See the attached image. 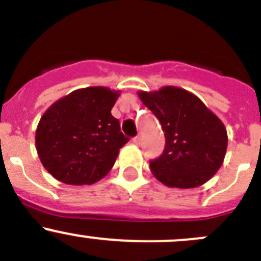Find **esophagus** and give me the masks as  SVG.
I'll return each mask as SVG.
<instances>
[{"instance_id": "1", "label": "esophagus", "mask_w": 261, "mask_h": 261, "mask_svg": "<svg viewBox=\"0 0 261 261\" xmlns=\"http://www.w3.org/2000/svg\"><path fill=\"white\" fill-rule=\"evenodd\" d=\"M141 142H142V136H141V134H138V136L134 137V138H133V143L134 144H139V143H141Z\"/></svg>"}]
</instances>
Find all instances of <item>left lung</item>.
I'll list each match as a JSON object with an SVG mask.
<instances>
[{"label":"left lung","mask_w":261,"mask_h":261,"mask_svg":"<svg viewBox=\"0 0 261 261\" xmlns=\"http://www.w3.org/2000/svg\"><path fill=\"white\" fill-rule=\"evenodd\" d=\"M138 96L165 132V150L149 162L155 178L177 189H193L212 178L227 148V132L219 117L181 88L139 91Z\"/></svg>","instance_id":"left-lung-1"}]
</instances>
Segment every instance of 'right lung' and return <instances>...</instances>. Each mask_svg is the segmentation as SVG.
Wrapping results in <instances>:
<instances>
[{"label": "right lung", "mask_w": 261, "mask_h": 261, "mask_svg": "<svg viewBox=\"0 0 261 261\" xmlns=\"http://www.w3.org/2000/svg\"><path fill=\"white\" fill-rule=\"evenodd\" d=\"M120 91L89 87L71 91L42 114L35 143L42 166L66 185H93L108 174L129 139L112 108Z\"/></svg>", "instance_id": "add662e5"}]
</instances>
